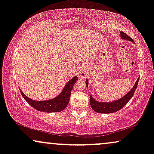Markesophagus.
<instances>
[{"instance_id": "1", "label": "esophagus", "mask_w": 154, "mask_h": 154, "mask_svg": "<svg viewBox=\"0 0 154 154\" xmlns=\"http://www.w3.org/2000/svg\"><path fill=\"white\" fill-rule=\"evenodd\" d=\"M79 75L80 76V77H83V76H85V74L84 73H79Z\"/></svg>"}]
</instances>
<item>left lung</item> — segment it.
<instances>
[{"instance_id":"left-lung-1","label":"left lung","mask_w":154,"mask_h":154,"mask_svg":"<svg viewBox=\"0 0 154 154\" xmlns=\"http://www.w3.org/2000/svg\"><path fill=\"white\" fill-rule=\"evenodd\" d=\"M120 35H121V38L124 39V40H130V41L134 43L133 40L129 37L126 33L123 32H120ZM139 78H137V80L134 85L133 87L132 88V89L127 93L126 95H124L123 97H122L121 98H119L118 100H114V101L111 102H98V100L92 97L91 95L90 97V103H91V106L92 109H93V111H95L97 113H100V114H111V113L116 112L120 110L121 109L125 106L126 105L127 103L132 98V97L133 96L135 91L137 88V84H138ZM86 86H88V79H86L85 81Z\"/></svg>"}]
</instances>
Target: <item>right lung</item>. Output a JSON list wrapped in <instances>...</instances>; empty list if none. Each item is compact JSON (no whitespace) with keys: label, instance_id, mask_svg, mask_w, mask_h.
<instances>
[{"label":"right lung","instance_id":"1","mask_svg":"<svg viewBox=\"0 0 154 154\" xmlns=\"http://www.w3.org/2000/svg\"><path fill=\"white\" fill-rule=\"evenodd\" d=\"M77 79H78V77L77 76H75L65 85L64 88H63V91L59 95L50 100H34L26 96L21 90L20 91L24 100L36 110L48 113L59 112V111L65 109V108L68 105L69 102L70 95H71V91Z\"/></svg>","mask_w":154,"mask_h":154}]
</instances>
